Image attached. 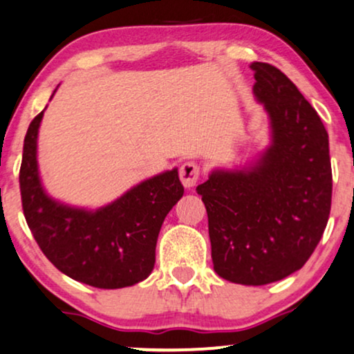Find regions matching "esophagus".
<instances>
[{"label":"esophagus","mask_w":354,"mask_h":354,"mask_svg":"<svg viewBox=\"0 0 354 354\" xmlns=\"http://www.w3.org/2000/svg\"><path fill=\"white\" fill-rule=\"evenodd\" d=\"M178 176H180V182L184 184L185 189H192V187L197 184L200 177L198 164L194 162V160L182 164L180 170H178Z\"/></svg>","instance_id":"esophagus-1"}]
</instances>
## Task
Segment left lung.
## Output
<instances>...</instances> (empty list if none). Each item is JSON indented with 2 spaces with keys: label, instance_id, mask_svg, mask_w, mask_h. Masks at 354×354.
Masks as SVG:
<instances>
[{
  "label": "left lung",
  "instance_id": "left-lung-1",
  "mask_svg": "<svg viewBox=\"0 0 354 354\" xmlns=\"http://www.w3.org/2000/svg\"><path fill=\"white\" fill-rule=\"evenodd\" d=\"M252 93L269 116V146L246 165L213 169L197 187L208 213L213 269L243 286L299 270L324 234L331 164L320 116L279 68L252 62Z\"/></svg>",
  "mask_w": 354,
  "mask_h": 354
}]
</instances>
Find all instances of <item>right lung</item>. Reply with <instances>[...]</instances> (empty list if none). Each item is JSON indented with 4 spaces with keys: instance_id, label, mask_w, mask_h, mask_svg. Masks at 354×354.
I'll return each instance as SVG.
<instances>
[{
    "instance_id": "obj_1",
    "label": "right lung",
    "mask_w": 354,
    "mask_h": 354,
    "mask_svg": "<svg viewBox=\"0 0 354 354\" xmlns=\"http://www.w3.org/2000/svg\"><path fill=\"white\" fill-rule=\"evenodd\" d=\"M44 111L30 121L19 170L24 216L39 248L65 276L98 289H121L147 279L160 226L184 195L177 167L139 182L97 210L59 202L44 189L39 174Z\"/></svg>"
}]
</instances>
